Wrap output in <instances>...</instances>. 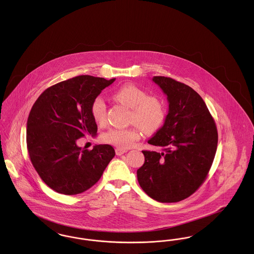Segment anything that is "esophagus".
I'll list each match as a JSON object with an SVG mask.
<instances>
[{"mask_svg": "<svg viewBox=\"0 0 254 254\" xmlns=\"http://www.w3.org/2000/svg\"><path fill=\"white\" fill-rule=\"evenodd\" d=\"M115 152H116V155H122V154H124V153H126L127 152V150L126 149H124V148H120V147H117L116 149H115Z\"/></svg>", "mask_w": 254, "mask_h": 254, "instance_id": "obj_1", "label": "esophagus"}]
</instances>
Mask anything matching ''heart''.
Segmentation results:
<instances>
[{
	"mask_svg": "<svg viewBox=\"0 0 254 254\" xmlns=\"http://www.w3.org/2000/svg\"><path fill=\"white\" fill-rule=\"evenodd\" d=\"M114 97L123 105L131 109L129 122L138 124L145 132H154L165 123L166 109L163 102L157 97L147 96V93L141 87L133 84L124 85L115 92ZM91 114L99 125H104L107 121V105L103 97L98 96L93 100ZM137 126L134 125L127 128H110L103 134L102 140L120 148H128L141 137Z\"/></svg>",
	"mask_w": 254,
	"mask_h": 254,
	"instance_id": "obj_1",
	"label": "heart"
}]
</instances>
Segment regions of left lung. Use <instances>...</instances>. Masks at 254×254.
<instances>
[{"label":"left lung","mask_w":254,"mask_h":254,"mask_svg":"<svg viewBox=\"0 0 254 254\" xmlns=\"http://www.w3.org/2000/svg\"><path fill=\"white\" fill-rule=\"evenodd\" d=\"M152 81L168 96L169 112L163 127L147 141L161 152L143 150L145 163L137 178L152 199L175 203L205 181L217 149V127L204 100L190 86L164 76Z\"/></svg>","instance_id":"left-lung-1"}]
</instances>
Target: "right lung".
Listing matches in <instances>:
<instances>
[{"instance_id": "1", "label": "right lung", "mask_w": 254, "mask_h": 254, "mask_svg": "<svg viewBox=\"0 0 254 254\" xmlns=\"http://www.w3.org/2000/svg\"><path fill=\"white\" fill-rule=\"evenodd\" d=\"M115 78L77 76L47 88L34 103L26 123V145L41 179L56 192L82 193L101 178L114 157L109 145L91 150L77 145L85 135L95 136L91 104Z\"/></svg>"}]
</instances>
